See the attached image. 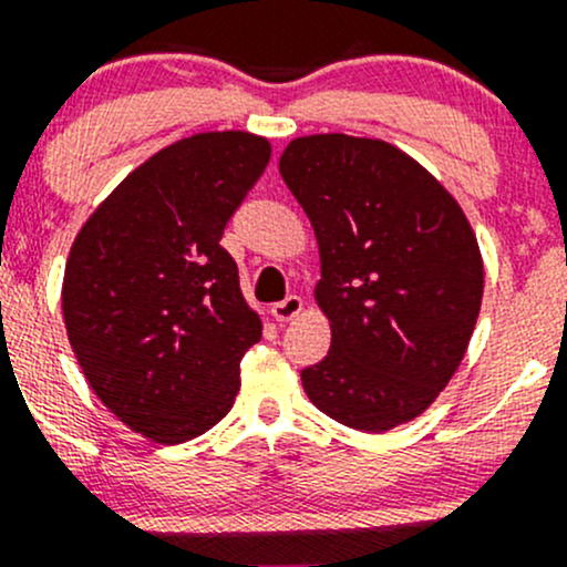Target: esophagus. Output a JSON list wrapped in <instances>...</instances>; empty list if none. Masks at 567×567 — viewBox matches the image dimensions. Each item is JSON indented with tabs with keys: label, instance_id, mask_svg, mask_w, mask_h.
<instances>
[{
	"label": "esophagus",
	"instance_id": "34e87169",
	"mask_svg": "<svg viewBox=\"0 0 567 567\" xmlns=\"http://www.w3.org/2000/svg\"><path fill=\"white\" fill-rule=\"evenodd\" d=\"M302 308H306L302 297L289 295V297H286V300L276 302V306L270 308V313H272V319H276V321H291V319H295V316L302 313Z\"/></svg>",
	"mask_w": 567,
	"mask_h": 567
}]
</instances>
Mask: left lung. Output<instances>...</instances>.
<instances>
[{"label":"left lung","instance_id":"obj_1","mask_svg":"<svg viewBox=\"0 0 567 567\" xmlns=\"http://www.w3.org/2000/svg\"><path fill=\"white\" fill-rule=\"evenodd\" d=\"M281 175L319 240L332 346L302 370L321 413L386 432L435 403L465 357L484 261L460 203L392 143L295 137Z\"/></svg>","mask_w":567,"mask_h":567}]
</instances>
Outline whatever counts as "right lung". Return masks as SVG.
Listing matches in <instances>:
<instances>
[{
  "mask_svg": "<svg viewBox=\"0 0 567 567\" xmlns=\"http://www.w3.org/2000/svg\"><path fill=\"white\" fill-rule=\"evenodd\" d=\"M270 162L251 132H203L132 169L89 216L64 267L66 338L89 386L154 443L221 422L261 319L221 248Z\"/></svg>",
  "mask_w": 567,
  "mask_h": 567,
  "instance_id": "obj_1",
  "label": "right lung"
}]
</instances>
